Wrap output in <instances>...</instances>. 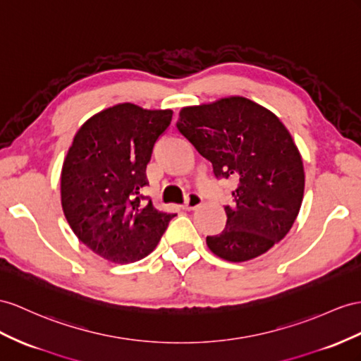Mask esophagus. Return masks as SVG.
<instances>
[{
  "label": "esophagus",
  "instance_id": "obj_1",
  "mask_svg": "<svg viewBox=\"0 0 361 361\" xmlns=\"http://www.w3.org/2000/svg\"><path fill=\"white\" fill-rule=\"evenodd\" d=\"M202 204V198L198 195V193H190L188 197L186 202L181 206L184 210H195Z\"/></svg>",
  "mask_w": 361,
  "mask_h": 361
}]
</instances>
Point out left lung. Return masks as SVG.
I'll list each match as a JSON object with an SVG mask.
<instances>
[{
    "instance_id": "left-lung-1",
    "label": "left lung",
    "mask_w": 361,
    "mask_h": 361,
    "mask_svg": "<svg viewBox=\"0 0 361 361\" xmlns=\"http://www.w3.org/2000/svg\"><path fill=\"white\" fill-rule=\"evenodd\" d=\"M178 131L214 166L216 178L236 183L227 223L207 236L221 259L244 262L269 252L290 232L305 189L302 155L279 117L256 102L230 96L184 106Z\"/></svg>"
}]
</instances>
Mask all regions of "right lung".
Listing matches in <instances>:
<instances>
[{
    "mask_svg": "<svg viewBox=\"0 0 361 361\" xmlns=\"http://www.w3.org/2000/svg\"><path fill=\"white\" fill-rule=\"evenodd\" d=\"M172 109L118 104L79 128L61 173L62 210L90 250L116 264L143 259L175 216L142 202L152 147Z\"/></svg>",
    "mask_w": 361,
    "mask_h": 361,
    "instance_id": "right-lung-1",
    "label": "right lung"
}]
</instances>
